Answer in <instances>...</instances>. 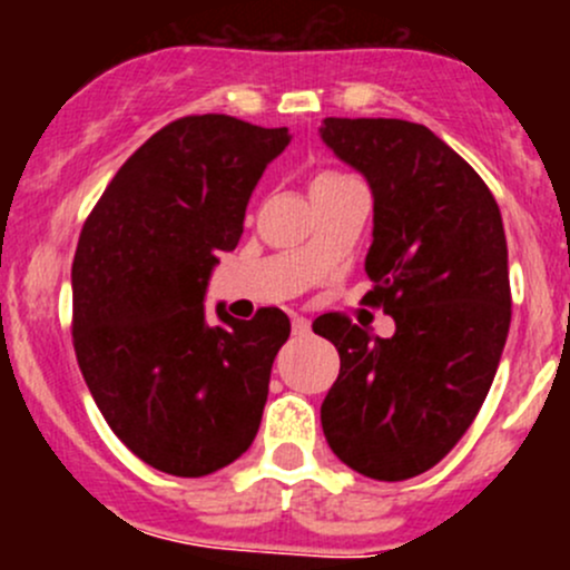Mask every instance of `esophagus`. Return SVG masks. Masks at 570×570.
<instances>
[{"label": "esophagus", "mask_w": 570, "mask_h": 570, "mask_svg": "<svg viewBox=\"0 0 570 570\" xmlns=\"http://www.w3.org/2000/svg\"><path fill=\"white\" fill-rule=\"evenodd\" d=\"M292 331H295V336H306V333L312 331V322L301 317V314H295V317H292Z\"/></svg>", "instance_id": "obj_1"}]
</instances>
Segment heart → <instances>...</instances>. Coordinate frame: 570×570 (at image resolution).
I'll return each instance as SVG.
<instances>
[{"label": "heart", "instance_id": "heart-1", "mask_svg": "<svg viewBox=\"0 0 570 570\" xmlns=\"http://www.w3.org/2000/svg\"><path fill=\"white\" fill-rule=\"evenodd\" d=\"M342 178H347V176H342V174H333V170H322V174H317V176L312 178V189H314V187H322V184L342 181Z\"/></svg>", "mask_w": 570, "mask_h": 570}]
</instances>
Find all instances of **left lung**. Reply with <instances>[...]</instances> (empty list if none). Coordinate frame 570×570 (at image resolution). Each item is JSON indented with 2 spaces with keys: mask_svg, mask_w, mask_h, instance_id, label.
<instances>
[{
  "mask_svg": "<svg viewBox=\"0 0 570 570\" xmlns=\"http://www.w3.org/2000/svg\"><path fill=\"white\" fill-rule=\"evenodd\" d=\"M320 137L370 181V301L396 325L381 338L342 314L314 322L342 358L322 430L358 474L407 480L463 439L497 375L510 331L502 215L474 168L428 126L325 118Z\"/></svg>",
  "mask_w": 570,
  "mask_h": 570,
  "instance_id": "1",
  "label": "left lung"
}]
</instances>
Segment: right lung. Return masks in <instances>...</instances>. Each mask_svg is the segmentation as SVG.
Returning <instances> with one entry per match:
<instances>
[{
    "label": "right lung",
    "instance_id": "right-lung-1",
    "mask_svg": "<svg viewBox=\"0 0 570 570\" xmlns=\"http://www.w3.org/2000/svg\"><path fill=\"white\" fill-rule=\"evenodd\" d=\"M286 126L187 115L115 174L79 234L71 267L73 350L112 433L142 463L204 476L253 444L289 317L234 320L204 295L217 253L237 248Z\"/></svg>",
    "mask_w": 570,
    "mask_h": 570
}]
</instances>
